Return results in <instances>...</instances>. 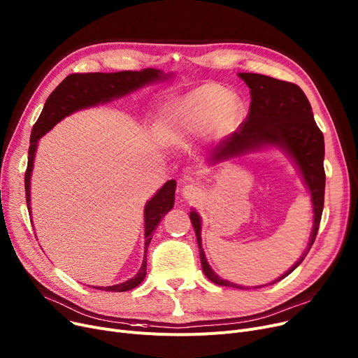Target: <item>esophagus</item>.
Listing matches in <instances>:
<instances>
[{
	"mask_svg": "<svg viewBox=\"0 0 358 358\" xmlns=\"http://www.w3.org/2000/svg\"><path fill=\"white\" fill-rule=\"evenodd\" d=\"M181 193H182V197H184L185 200H193V199H197V197L201 194V192H200L199 187H196V185H193V184H187V185H184V187H182V190H181Z\"/></svg>",
	"mask_w": 358,
	"mask_h": 358,
	"instance_id": "1",
	"label": "esophagus"
}]
</instances>
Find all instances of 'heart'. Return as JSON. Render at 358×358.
Masks as SVG:
<instances>
[{
    "instance_id": "1",
    "label": "heart",
    "mask_w": 358,
    "mask_h": 358,
    "mask_svg": "<svg viewBox=\"0 0 358 358\" xmlns=\"http://www.w3.org/2000/svg\"><path fill=\"white\" fill-rule=\"evenodd\" d=\"M228 98V91L216 84H203L184 94L166 108L168 138L181 143L201 135L212 123L217 130L232 124L241 115V104Z\"/></svg>"
}]
</instances>
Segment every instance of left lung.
Listing matches in <instances>:
<instances>
[{
    "label": "left lung",
    "mask_w": 358,
    "mask_h": 358,
    "mask_svg": "<svg viewBox=\"0 0 358 358\" xmlns=\"http://www.w3.org/2000/svg\"><path fill=\"white\" fill-rule=\"evenodd\" d=\"M238 77L250 88V115L236 131L217 145L208 164L216 165L254 152V150L277 148L283 150L296 165L310 193L313 208V227L305 252L285 274L268 283L274 285L300 266L313 245L319 229L325 194L324 135L315 123L310 103L300 87L261 73L239 72ZM190 220L197 236L204 275L217 286L248 289L224 280L213 271L201 247V217L194 209L190 212ZM257 287L262 286H255V289Z\"/></svg>",
    "instance_id": "obj_1"
}]
</instances>
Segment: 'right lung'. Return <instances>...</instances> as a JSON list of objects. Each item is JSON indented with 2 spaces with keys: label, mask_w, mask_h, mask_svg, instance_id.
<instances>
[{
  "label": "right lung",
  "mask_w": 358,
  "mask_h": 358,
  "mask_svg": "<svg viewBox=\"0 0 358 358\" xmlns=\"http://www.w3.org/2000/svg\"><path fill=\"white\" fill-rule=\"evenodd\" d=\"M173 73H164L155 68H146L141 71H120V72H94V73H72L56 87L48 97L39 119L34 123L30 135L29 146V162L24 177L26 185V200L29 215H31L30 208V181L34 166V157L39 139L48 131L64 120L66 116L73 115L75 111L84 108L96 107L99 104H106L113 100L127 96V94L141 90L145 85H150L158 81H165ZM174 180L166 181L161 189L148 200L143 209V228H145V251L143 261L139 271L123 283L115 286H94V289L106 292H127L138 287L146 275V251L149 242L152 239V232L158 228L161 219L174 208L176 197ZM33 224V222H31Z\"/></svg>",
  "instance_id": "obj_1"
}]
</instances>
